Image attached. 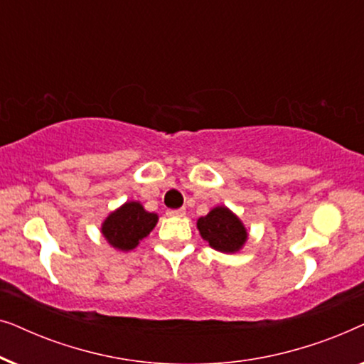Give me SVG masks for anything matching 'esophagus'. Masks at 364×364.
I'll return each mask as SVG.
<instances>
[{
	"instance_id": "34e87169",
	"label": "esophagus",
	"mask_w": 364,
	"mask_h": 364,
	"mask_svg": "<svg viewBox=\"0 0 364 364\" xmlns=\"http://www.w3.org/2000/svg\"><path fill=\"white\" fill-rule=\"evenodd\" d=\"M168 217H183L186 215V210L183 208H173V210H167Z\"/></svg>"
}]
</instances>
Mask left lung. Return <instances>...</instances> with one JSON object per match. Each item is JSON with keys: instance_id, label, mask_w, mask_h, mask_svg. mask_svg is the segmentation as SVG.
Instances as JSON below:
<instances>
[{"instance_id": "1", "label": "left lung", "mask_w": 364, "mask_h": 364, "mask_svg": "<svg viewBox=\"0 0 364 364\" xmlns=\"http://www.w3.org/2000/svg\"><path fill=\"white\" fill-rule=\"evenodd\" d=\"M197 228L208 245L223 253L240 250L247 240V230L235 213L227 207H215L197 220Z\"/></svg>"}]
</instances>
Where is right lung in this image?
Returning <instances> with one entry per match:
<instances>
[{
    "label": "right lung",
    "mask_w": 364,
    "mask_h": 364,
    "mask_svg": "<svg viewBox=\"0 0 364 364\" xmlns=\"http://www.w3.org/2000/svg\"><path fill=\"white\" fill-rule=\"evenodd\" d=\"M157 223V213L144 210L139 202H127L102 223V235L119 250H132Z\"/></svg>",
    "instance_id": "add662e5"
}]
</instances>
